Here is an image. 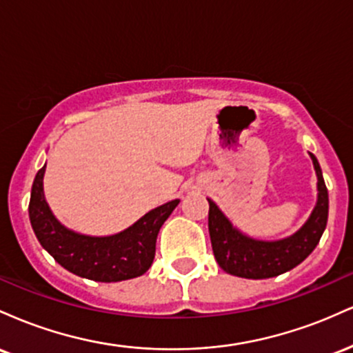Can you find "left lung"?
Here are the masks:
<instances>
[{
	"label": "left lung",
	"mask_w": 353,
	"mask_h": 353,
	"mask_svg": "<svg viewBox=\"0 0 353 353\" xmlns=\"http://www.w3.org/2000/svg\"><path fill=\"white\" fill-rule=\"evenodd\" d=\"M317 176V202L305 224L292 236L261 241L245 236L212 199L209 201V234L214 257L224 272L242 279H269L297 267L319 244L329 217V192L317 157L309 152Z\"/></svg>",
	"instance_id": "8db88e82"
}]
</instances>
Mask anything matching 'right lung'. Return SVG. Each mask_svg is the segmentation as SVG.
Returning <instances> with one entry per match:
<instances>
[{"label":"right lung","mask_w":353,"mask_h":353,"mask_svg":"<svg viewBox=\"0 0 353 353\" xmlns=\"http://www.w3.org/2000/svg\"><path fill=\"white\" fill-rule=\"evenodd\" d=\"M44 172L46 164L36 174L28 210L39 244L61 267L96 282H121L148 272L156 254L159 229L179 199L149 210L128 229L112 236H88L68 229L52 214L44 197Z\"/></svg>","instance_id":"obj_1"}]
</instances>
